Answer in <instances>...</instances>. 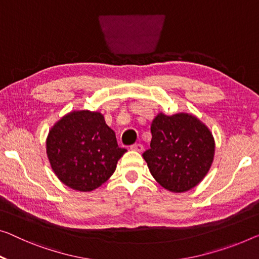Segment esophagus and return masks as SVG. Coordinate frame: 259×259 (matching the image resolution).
<instances>
[{
	"label": "esophagus",
	"mask_w": 259,
	"mask_h": 259,
	"mask_svg": "<svg viewBox=\"0 0 259 259\" xmlns=\"http://www.w3.org/2000/svg\"><path fill=\"white\" fill-rule=\"evenodd\" d=\"M131 150H134V151H137V152H142L143 150H144V146H143V144H141V143H136V144L131 145L130 146Z\"/></svg>",
	"instance_id": "obj_1"
}]
</instances>
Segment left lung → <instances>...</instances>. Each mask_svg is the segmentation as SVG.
<instances>
[{"mask_svg": "<svg viewBox=\"0 0 259 259\" xmlns=\"http://www.w3.org/2000/svg\"><path fill=\"white\" fill-rule=\"evenodd\" d=\"M150 149L143 153L154 179L166 190L181 193L201 181L214 159L213 135L188 114H158L151 124Z\"/></svg>", "mask_w": 259, "mask_h": 259, "instance_id": "obj_1", "label": "left lung"}]
</instances>
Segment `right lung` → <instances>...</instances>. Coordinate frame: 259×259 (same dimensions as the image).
Instances as JSON below:
<instances>
[{"label": "right lung", "mask_w": 259, "mask_h": 259, "mask_svg": "<svg viewBox=\"0 0 259 259\" xmlns=\"http://www.w3.org/2000/svg\"><path fill=\"white\" fill-rule=\"evenodd\" d=\"M126 150L117 145L102 114L72 111L58 121L46 140V153L61 183L80 192L101 186Z\"/></svg>", "instance_id": "right-lung-1"}]
</instances>
